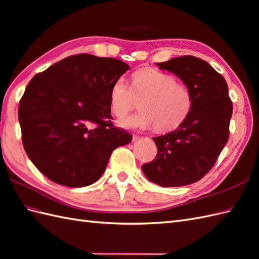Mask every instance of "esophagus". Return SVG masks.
<instances>
[{"instance_id":"esophagus-1","label":"esophagus","mask_w":259,"mask_h":259,"mask_svg":"<svg viewBox=\"0 0 259 259\" xmlns=\"http://www.w3.org/2000/svg\"><path fill=\"white\" fill-rule=\"evenodd\" d=\"M140 136H138V135H133V141L134 142H136V141H138V140H140Z\"/></svg>"}]
</instances>
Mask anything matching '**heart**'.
Returning a JSON list of instances; mask_svg holds the SVG:
<instances>
[{"mask_svg": "<svg viewBox=\"0 0 259 259\" xmlns=\"http://www.w3.org/2000/svg\"><path fill=\"white\" fill-rule=\"evenodd\" d=\"M142 103L143 112L122 118L119 125L130 130L170 131L179 126L192 109L189 88L172 74L156 69H143L133 74L131 88L123 78L116 79L110 90L113 114L123 117Z\"/></svg>", "mask_w": 259, "mask_h": 259, "instance_id": "1", "label": "heart"}]
</instances>
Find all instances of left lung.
Wrapping results in <instances>:
<instances>
[{
	"instance_id": "1",
	"label": "left lung",
	"mask_w": 259,
	"mask_h": 259,
	"mask_svg": "<svg viewBox=\"0 0 259 259\" xmlns=\"http://www.w3.org/2000/svg\"><path fill=\"white\" fill-rule=\"evenodd\" d=\"M177 75L190 89L192 109L178 128L153 137L157 155L142 166L161 187H181L202 179L229 141L233 104L225 79L206 61L182 56L156 64Z\"/></svg>"
}]
</instances>
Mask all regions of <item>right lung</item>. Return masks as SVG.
I'll use <instances>...</instances> for the list:
<instances>
[{
    "mask_svg": "<svg viewBox=\"0 0 259 259\" xmlns=\"http://www.w3.org/2000/svg\"><path fill=\"white\" fill-rule=\"evenodd\" d=\"M130 69L89 54L67 57L37 73L20 101L18 121L28 158L56 184L80 188L105 171L112 151L131 143L111 122L110 90Z\"/></svg>",
    "mask_w": 259,
    "mask_h": 259,
    "instance_id": "1",
    "label": "right lung"
}]
</instances>
